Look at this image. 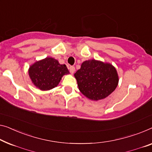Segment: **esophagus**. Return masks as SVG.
Masks as SVG:
<instances>
[{"label":"esophagus","mask_w":152,"mask_h":152,"mask_svg":"<svg viewBox=\"0 0 152 152\" xmlns=\"http://www.w3.org/2000/svg\"><path fill=\"white\" fill-rule=\"evenodd\" d=\"M69 72L71 74H74V72H75V67L74 66H70L69 67Z\"/></svg>","instance_id":"1"}]
</instances>
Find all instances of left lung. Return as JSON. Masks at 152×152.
I'll return each instance as SVG.
<instances>
[{
    "mask_svg": "<svg viewBox=\"0 0 152 152\" xmlns=\"http://www.w3.org/2000/svg\"><path fill=\"white\" fill-rule=\"evenodd\" d=\"M74 76L80 91L94 101L108 97L119 83L118 74L113 65L95 59L84 61Z\"/></svg>",
    "mask_w": 152,
    "mask_h": 152,
    "instance_id": "8db88e82",
    "label": "left lung"
}]
</instances>
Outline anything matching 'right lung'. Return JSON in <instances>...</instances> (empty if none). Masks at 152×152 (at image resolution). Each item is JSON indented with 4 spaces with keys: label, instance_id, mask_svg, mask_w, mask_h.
<instances>
[{
    "label": "right lung",
    "instance_id": "add662e5",
    "mask_svg": "<svg viewBox=\"0 0 152 152\" xmlns=\"http://www.w3.org/2000/svg\"><path fill=\"white\" fill-rule=\"evenodd\" d=\"M68 74L66 65L60 64L57 60L51 57L36 61L28 69L32 83L42 91L50 90L56 87L62 77Z\"/></svg>",
    "mask_w": 152,
    "mask_h": 152
}]
</instances>
